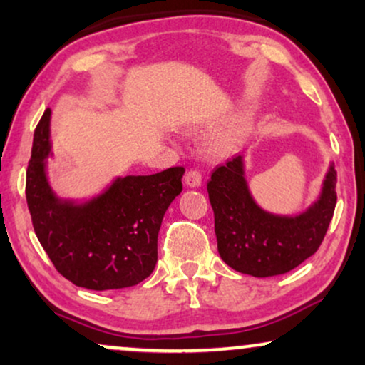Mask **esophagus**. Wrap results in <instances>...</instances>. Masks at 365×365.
Returning <instances> with one entry per match:
<instances>
[{"label": "esophagus", "mask_w": 365, "mask_h": 365, "mask_svg": "<svg viewBox=\"0 0 365 365\" xmlns=\"http://www.w3.org/2000/svg\"><path fill=\"white\" fill-rule=\"evenodd\" d=\"M201 182H202V178L197 169H189L186 176H184V184H186L187 187H199L201 186Z\"/></svg>", "instance_id": "1"}]
</instances>
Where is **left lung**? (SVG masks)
I'll use <instances>...</instances> for the list:
<instances>
[{
    "instance_id": "8db88e82",
    "label": "left lung",
    "mask_w": 365,
    "mask_h": 365,
    "mask_svg": "<svg viewBox=\"0 0 365 365\" xmlns=\"http://www.w3.org/2000/svg\"><path fill=\"white\" fill-rule=\"evenodd\" d=\"M336 166L329 164L319 197L306 211L276 214L254 199L244 156L219 166L207 182L219 256L234 271L272 277L296 269L321 246L336 209Z\"/></svg>"
}]
</instances>
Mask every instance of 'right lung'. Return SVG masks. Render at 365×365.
<instances>
[{"label": "right lung", "mask_w": 365, "mask_h": 365, "mask_svg": "<svg viewBox=\"0 0 365 365\" xmlns=\"http://www.w3.org/2000/svg\"><path fill=\"white\" fill-rule=\"evenodd\" d=\"M51 109L34 129L26 201L34 232L58 272L74 286L109 291L136 286L158 262L164 214L182 191L184 168L118 176L89 197H61L48 178Z\"/></svg>", "instance_id": "right-lung-1"}]
</instances>
